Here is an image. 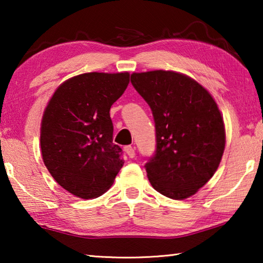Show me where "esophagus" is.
<instances>
[{"mask_svg": "<svg viewBox=\"0 0 263 263\" xmlns=\"http://www.w3.org/2000/svg\"><path fill=\"white\" fill-rule=\"evenodd\" d=\"M124 151H125L126 154L130 158L136 157V149H135V147H132V146H125V147H124Z\"/></svg>", "mask_w": 263, "mask_h": 263, "instance_id": "1", "label": "esophagus"}]
</instances>
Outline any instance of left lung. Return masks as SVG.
<instances>
[{"label": "left lung", "instance_id": "obj_1", "mask_svg": "<svg viewBox=\"0 0 263 263\" xmlns=\"http://www.w3.org/2000/svg\"><path fill=\"white\" fill-rule=\"evenodd\" d=\"M131 82L155 122L157 151L145 166L151 184L169 198L190 197L215 174L225 149L215 99L196 80L173 70L133 73Z\"/></svg>", "mask_w": 263, "mask_h": 263}]
</instances>
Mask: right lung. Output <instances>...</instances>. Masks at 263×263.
I'll return each mask as SVG.
<instances>
[{
    "mask_svg": "<svg viewBox=\"0 0 263 263\" xmlns=\"http://www.w3.org/2000/svg\"><path fill=\"white\" fill-rule=\"evenodd\" d=\"M130 73H84L55 89L44 110L41 149L57 183L74 196L103 195L124 164L112 142L110 108L123 95Z\"/></svg>",
    "mask_w": 263,
    "mask_h": 263,
    "instance_id": "obj_1",
    "label": "right lung"
}]
</instances>
